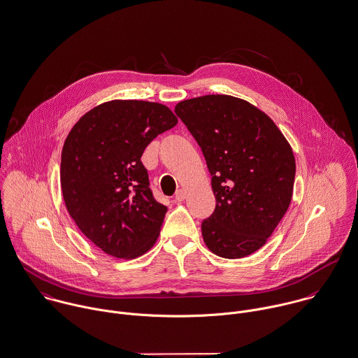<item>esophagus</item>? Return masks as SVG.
Segmentation results:
<instances>
[{
    "label": "esophagus",
    "instance_id": "1",
    "mask_svg": "<svg viewBox=\"0 0 358 358\" xmlns=\"http://www.w3.org/2000/svg\"><path fill=\"white\" fill-rule=\"evenodd\" d=\"M187 198V192L184 189H178L176 194V201L177 202H182Z\"/></svg>",
    "mask_w": 358,
    "mask_h": 358
}]
</instances>
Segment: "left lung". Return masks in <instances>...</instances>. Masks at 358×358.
Instances as JSON below:
<instances>
[{"label": "left lung", "mask_w": 358, "mask_h": 358, "mask_svg": "<svg viewBox=\"0 0 358 358\" xmlns=\"http://www.w3.org/2000/svg\"><path fill=\"white\" fill-rule=\"evenodd\" d=\"M176 113L199 143L212 176L215 209L202 222L206 246L224 259L255 253L290 205L292 146L263 110L231 95L185 99Z\"/></svg>", "instance_id": "left-lung-1"}]
</instances>
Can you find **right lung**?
<instances>
[{
    "label": "right lung",
    "instance_id": "right-lung-1",
    "mask_svg": "<svg viewBox=\"0 0 358 358\" xmlns=\"http://www.w3.org/2000/svg\"><path fill=\"white\" fill-rule=\"evenodd\" d=\"M177 122L166 105L115 99L88 110L68 134L64 201L78 229L106 255L136 259L157 241L167 208L153 199L141 156Z\"/></svg>",
    "mask_w": 358,
    "mask_h": 358
}]
</instances>
